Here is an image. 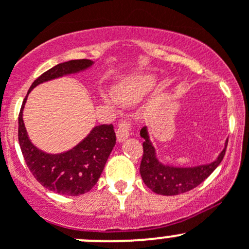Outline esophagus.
<instances>
[{"mask_svg": "<svg viewBox=\"0 0 249 249\" xmlns=\"http://www.w3.org/2000/svg\"><path fill=\"white\" fill-rule=\"evenodd\" d=\"M130 136V127H129V124H127L125 120H123V122H120L119 126H118V130H117V140L119 141V142H123L124 140H126L127 138Z\"/></svg>", "mask_w": 249, "mask_h": 249, "instance_id": "1", "label": "esophagus"}]
</instances>
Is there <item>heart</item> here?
<instances>
[{
    "mask_svg": "<svg viewBox=\"0 0 249 249\" xmlns=\"http://www.w3.org/2000/svg\"><path fill=\"white\" fill-rule=\"evenodd\" d=\"M157 86V78L153 75H134L124 78L114 87L113 99L127 104L138 103Z\"/></svg>",
    "mask_w": 249,
    "mask_h": 249,
    "instance_id": "b5f03b06",
    "label": "heart"
}]
</instances>
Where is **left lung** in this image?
Returning a JSON list of instances; mask_svg holds the SVG:
<instances>
[{
    "label": "left lung",
    "instance_id": "8db88e82",
    "mask_svg": "<svg viewBox=\"0 0 249 249\" xmlns=\"http://www.w3.org/2000/svg\"><path fill=\"white\" fill-rule=\"evenodd\" d=\"M140 136L143 139V156L140 164L141 178L152 192L161 195H178L198 187L221 163L227 147L226 141L224 150L213 162L199 166L178 167L163 163L159 159L156 147L151 141L148 126L141 129Z\"/></svg>",
    "mask_w": 249,
    "mask_h": 249
}]
</instances>
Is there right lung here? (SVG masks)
<instances>
[{
  "mask_svg": "<svg viewBox=\"0 0 249 249\" xmlns=\"http://www.w3.org/2000/svg\"><path fill=\"white\" fill-rule=\"evenodd\" d=\"M92 60H71L56 65L39 76L28 90L18 118V140L28 168L43 187L62 195H81L98 182L111 150L115 146L113 125H97L77 145L60 153L40 150L29 139L23 120V110L29 93L41 83L87 71Z\"/></svg>",
  "mask_w": 249,
  "mask_h": 249,
  "instance_id": "right-lung-1",
  "label": "right lung"
}]
</instances>
